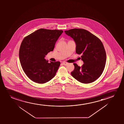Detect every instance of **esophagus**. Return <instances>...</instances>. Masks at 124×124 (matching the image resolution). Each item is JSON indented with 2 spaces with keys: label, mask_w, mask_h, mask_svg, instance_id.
<instances>
[{
  "label": "esophagus",
  "mask_w": 124,
  "mask_h": 124,
  "mask_svg": "<svg viewBox=\"0 0 124 124\" xmlns=\"http://www.w3.org/2000/svg\"><path fill=\"white\" fill-rule=\"evenodd\" d=\"M63 65H65V66H66V65H67L68 64V63H66V62H63Z\"/></svg>",
  "instance_id": "1"
}]
</instances>
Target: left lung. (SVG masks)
I'll return each mask as SVG.
<instances>
[{
    "label": "left lung",
    "mask_w": 124,
    "mask_h": 124,
    "mask_svg": "<svg viewBox=\"0 0 124 124\" xmlns=\"http://www.w3.org/2000/svg\"><path fill=\"white\" fill-rule=\"evenodd\" d=\"M65 33L73 39L76 44V53L82 54L83 64L81 67L73 63L75 69L71 75L83 83H91L102 75L105 67L106 54L100 39L83 29H71Z\"/></svg>",
    "instance_id": "1"
}]
</instances>
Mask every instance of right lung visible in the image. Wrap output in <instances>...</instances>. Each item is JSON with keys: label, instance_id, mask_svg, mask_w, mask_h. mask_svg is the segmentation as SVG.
<instances>
[{"label": "right lung", "instance_id": "1", "mask_svg": "<svg viewBox=\"0 0 124 124\" xmlns=\"http://www.w3.org/2000/svg\"><path fill=\"white\" fill-rule=\"evenodd\" d=\"M62 30L40 29L24 38L21 44L19 58L24 73L38 83L49 81L55 75L59 61L48 63L45 57L53 51Z\"/></svg>", "mask_w": 124, "mask_h": 124}]
</instances>
